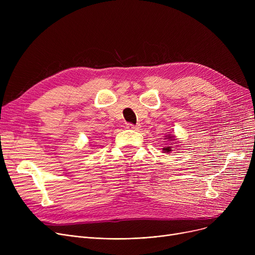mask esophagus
<instances>
[{
  "label": "esophagus",
  "mask_w": 255,
  "mask_h": 255,
  "mask_svg": "<svg viewBox=\"0 0 255 255\" xmlns=\"http://www.w3.org/2000/svg\"><path fill=\"white\" fill-rule=\"evenodd\" d=\"M127 128L128 129H131V130H135V131H138L140 126L139 125H132V124H127Z\"/></svg>",
  "instance_id": "esophagus-1"
}]
</instances>
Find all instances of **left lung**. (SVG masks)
<instances>
[{
  "instance_id": "left-lung-1",
  "label": "left lung",
  "mask_w": 255,
  "mask_h": 255,
  "mask_svg": "<svg viewBox=\"0 0 255 255\" xmlns=\"http://www.w3.org/2000/svg\"><path fill=\"white\" fill-rule=\"evenodd\" d=\"M166 136H168L167 138L175 137V136H171L170 134H168V135H166ZM166 136H165V137H166ZM164 144H165V146H164V148L162 149V150H163V153H167V154H168V153H170V151H172V150H171V148H170V146H171L170 144H172V143H171V142H169V143H164ZM172 146H173V145H172ZM175 146H176V145H175ZM176 150H178V149H176Z\"/></svg>"
}]
</instances>
